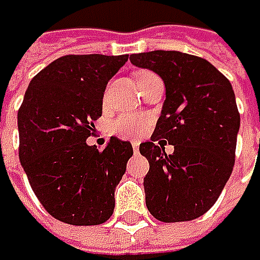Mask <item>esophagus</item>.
Here are the masks:
<instances>
[{"instance_id": "1", "label": "esophagus", "mask_w": 260, "mask_h": 260, "mask_svg": "<svg viewBox=\"0 0 260 260\" xmlns=\"http://www.w3.org/2000/svg\"><path fill=\"white\" fill-rule=\"evenodd\" d=\"M139 146H140L139 142H133V149H134V152H139Z\"/></svg>"}]
</instances>
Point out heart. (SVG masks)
I'll return each instance as SVG.
<instances>
[{"mask_svg": "<svg viewBox=\"0 0 260 260\" xmlns=\"http://www.w3.org/2000/svg\"><path fill=\"white\" fill-rule=\"evenodd\" d=\"M146 71L140 72L145 74ZM148 126V118L140 115H121L112 123V134L123 139H134L145 133Z\"/></svg>", "mask_w": 260, "mask_h": 260, "instance_id": "heart-1", "label": "heart"}]
</instances>
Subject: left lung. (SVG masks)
Segmentation results:
<instances>
[{
    "label": "left lung",
    "mask_w": 260,
    "mask_h": 260,
    "mask_svg": "<svg viewBox=\"0 0 260 260\" xmlns=\"http://www.w3.org/2000/svg\"><path fill=\"white\" fill-rule=\"evenodd\" d=\"M161 77L166 100L151 142L140 145L149 161L146 207L160 222H186L205 214L231 176L240 126L234 90L210 61L177 50L129 57ZM168 141L173 154L164 152Z\"/></svg>",
    "instance_id": "left-lung-1"
}]
</instances>
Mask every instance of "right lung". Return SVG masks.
<instances>
[{
	"instance_id": "add662e5",
	"label": "right lung",
	"mask_w": 260,
	"mask_h": 260,
	"mask_svg": "<svg viewBox=\"0 0 260 260\" xmlns=\"http://www.w3.org/2000/svg\"><path fill=\"white\" fill-rule=\"evenodd\" d=\"M127 55H64L30 81L18 109L20 161L44 210L69 225H100L114 213V191L133 146L111 137L99 151L86 139L102 117L108 81Z\"/></svg>"
}]
</instances>
